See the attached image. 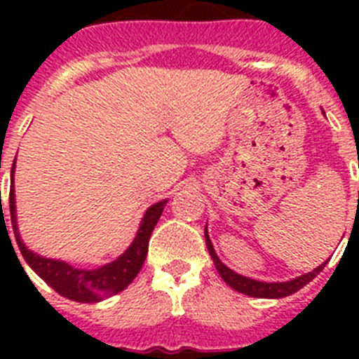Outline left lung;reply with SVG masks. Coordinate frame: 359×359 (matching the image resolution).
I'll return each instance as SVG.
<instances>
[{
  "mask_svg": "<svg viewBox=\"0 0 359 359\" xmlns=\"http://www.w3.org/2000/svg\"><path fill=\"white\" fill-rule=\"evenodd\" d=\"M205 241H207V248L208 253H210L212 261H214L215 269H217V273L221 275L224 282H226L228 286L231 290L239 291L243 294H248V297H255V298H284V297H290V294L297 293L298 290H302L306 284H309L316 275L325 268L327 261L320 264L318 268H315L313 271L306 275H300V277L293 278V280H287V282H261V280H255V278H250V277H244V275L236 273L233 269L228 268L226 264L221 262V259L217 257L214 250V244H212L210 237H208V231L205 228Z\"/></svg>",
  "mask_w": 359,
  "mask_h": 359,
  "instance_id": "1",
  "label": "left lung"
}]
</instances>
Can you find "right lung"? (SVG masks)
<instances>
[{
    "label": "right lung",
    "mask_w": 359,
    "mask_h": 359,
    "mask_svg": "<svg viewBox=\"0 0 359 359\" xmlns=\"http://www.w3.org/2000/svg\"><path fill=\"white\" fill-rule=\"evenodd\" d=\"M14 169L15 160L11 170V194H8V207H11L12 230H14L15 243L19 246V252L30 266L52 290H55L61 297L75 300V302L91 304L100 302L104 298H109L113 294L120 293L135 280L138 271L144 266L145 257L149 250V239L156 226L158 219L163 212L165 205L169 199L154 203L152 207L145 210L144 217L140 221V228L136 231L135 239L129 244V248L115 259L113 262L100 266L93 269H81L68 264L59 259H48V257L37 255L32 250L27 248L18 228V215H15V190H14ZM8 233V231H6Z\"/></svg>",
    "instance_id": "obj_1"
}]
</instances>
